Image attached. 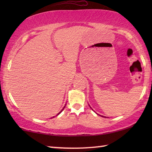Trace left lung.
<instances>
[{"mask_svg":"<svg viewBox=\"0 0 152 152\" xmlns=\"http://www.w3.org/2000/svg\"><path fill=\"white\" fill-rule=\"evenodd\" d=\"M102 117H103V116H102Z\"/></svg>","mask_w":152,"mask_h":152,"instance_id":"8db88e82","label":"left lung"}]
</instances>
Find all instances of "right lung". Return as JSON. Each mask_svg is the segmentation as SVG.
<instances>
[{
  "instance_id": "1",
  "label": "right lung",
  "mask_w": 152,
  "mask_h": 152,
  "mask_svg": "<svg viewBox=\"0 0 152 152\" xmlns=\"http://www.w3.org/2000/svg\"><path fill=\"white\" fill-rule=\"evenodd\" d=\"M65 107H66V105H65V106H64V108H63V109H62V110H61V111H60V113H58V115H59V114H60V113H61V111H62V110H64V108H65ZM57 115H56V116H57ZM53 117H54V116H53V117H52V118H53Z\"/></svg>"
}]
</instances>
